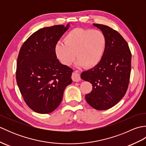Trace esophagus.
<instances>
[{
  "instance_id": "1",
  "label": "esophagus",
  "mask_w": 146,
  "mask_h": 146,
  "mask_svg": "<svg viewBox=\"0 0 146 146\" xmlns=\"http://www.w3.org/2000/svg\"><path fill=\"white\" fill-rule=\"evenodd\" d=\"M71 78H72L73 82H79L81 80V78H80V76L78 73V71H75V72L72 73V76H71Z\"/></svg>"
}]
</instances>
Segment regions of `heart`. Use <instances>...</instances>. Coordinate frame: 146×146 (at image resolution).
I'll list each match as a JSON object with an SVG mask.
<instances>
[{"mask_svg": "<svg viewBox=\"0 0 146 146\" xmlns=\"http://www.w3.org/2000/svg\"><path fill=\"white\" fill-rule=\"evenodd\" d=\"M64 43L55 45L56 56L64 66H70L78 60L77 65L92 68L101 61L106 48L104 34L99 30L75 28L63 39Z\"/></svg>", "mask_w": 146, "mask_h": 146, "instance_id": "obj_1", "label": "heart"}]
</instances>
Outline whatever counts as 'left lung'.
I'll list each match as a JSON object with an SVG mask.
<instances>
[{
    "label": "left lung",
    "mask_w": 146,
    "mask_h": 146,
    "mask_svg": "<svg viewBox=\"0 0 146 146\" xmlns=\"http://www.w3.org/2000/svg\"><path fill=\"white\" fill-rule=\"evenodd\" d=\"M106 38L104 56L97 66L81 74V78L92 84L85 95L87 103L98 110L115 105L125 94L131 71V52L125 40L115 30L103 24H94Z\"/></svg>",
    "instance_id": "1"
}]
</instances>
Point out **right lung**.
Wrapping results in <instances>:
<instances>
[{"label": "right lung", "instance_id": "add662e5", "mask_svg": "<svg viewBox=\"0 0 146 146\" xmlns=\"http://www.w3.org/2000/svg\"><path fill=\"white\" fill-rule=\"evenodd\" d=\"M70 27L68 24L44 27L34 33L21 46L16 80L24 102L39 113H49L61 104L65 88L72 82L73 70L62 64L55 45Z\"/></svg>", "mask_w": 146, "mask_h": 146}]
</instances>
